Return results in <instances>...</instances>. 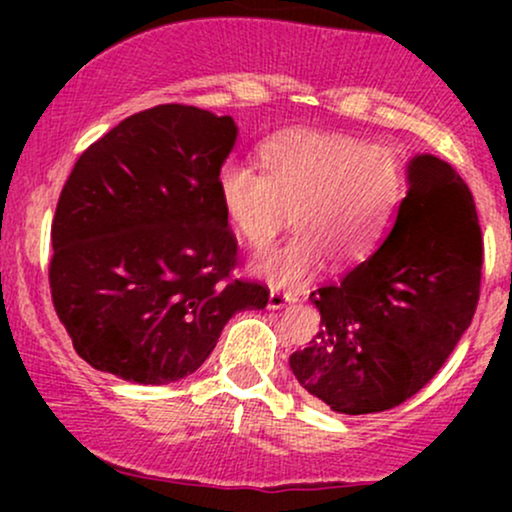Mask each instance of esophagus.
<instances>
[{"instance_id":"34e87169","label":"esophagus","mask_w":512,"mask_h":512,"mask_svg":"<svg viewBox=\"0 0 512 512\" xmlns=\"http://www.w3.org/2000/svg\"><path fill=\"white\" fill-rule=\"evenodd\" d=\"M291 303H296V293L279 291V289H274L272 293H269V308L272 310L286 308V305H291Z\"/></svg>"}]
</instances>
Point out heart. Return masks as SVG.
<instances>
[{"label": "heart", "mask_w": 512, "mask_h": 512, "mask_svg": "<svg viewBox=\"0 0 512 512\" xmlns=\"http://www.w3.org/2000/svg\"><path fill=\"white\" fill-rule=\"evenodd\" d=\"M262 170L228 158L216 195L233 231L264 250L289 219L298 228L255 269L272 284H301L332 257L334 267L366 260L385 238L407 190L399 156L346 134L293 129L260 149Z\"/></svg>", "instance_id": "1"}]
</instances>
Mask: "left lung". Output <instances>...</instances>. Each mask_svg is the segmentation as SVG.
Instances as JSON below:
<instances>
[{
    "label": "left lung",
    "instance_id": "1",
    "mask_svg": "<svg viewBox=\"0 0 512 512\" xmlns=\"http://www.w3.org/2000/svg\"><path fill=\"white\" fill-rule=\"evenodd\" d=\"M390 236L342 281L310 293L320 332L289 366L339 414L399 407L431 383L479 303L484 240L467 182L440 158L409 163Z\"/></svg>",
    "mask_w": 512,
    "mask_h": 512
}]
</instances>
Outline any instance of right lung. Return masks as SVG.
Wrapping results in <instances>:
<instances>
[{
	"mask_svg": "<svg viewBox=\"0 0 512 512\" xmlns=\"http://www.w3.org/2000/svg\"><path fill=\"white\" fill-rule=\"evenodd\" d=\"M236 134L233 117L166 103L74 163L52 219L50 293L96 370L175 383L207 361L233 315L267 305V286L233 279L238 240L216 195Z\"/></svg>",
	"mask_w": 512,
	"mask_h": 512,
	"instance_id": "1",
	"label": "right lung"
}]
</instances>
